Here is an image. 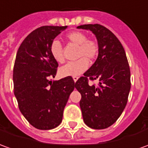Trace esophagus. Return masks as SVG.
Segmentation results:
<instances>
[{
	"mask_svg": "<svg viewBox=\"0 0 148 148\" xmlns=\"http://www.w3.org/2000/svg\"><path fill=\"white\" fill-rule=\"evenodd\" d=\"M73 79H74V82H76L77 81V79H78V77H77V76H74V77H73Z\"/></svg>",
	"mask_w": 148,
	"mask_h": 148,
	"instance_id": "1",
	"label": "esophagus"
}]
</instances>
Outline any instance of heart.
Returning a JSON list of instances; mask_svg holds the SVG:
<instances>
[{
	"mask_svg": "<svg viewBox=\"0 0 148 148\" xmlns=\"http://www.w3.org/2000/svg\"><path fill=\"white\" fill-rule=\"evenodd\" d=\"M65 38L71 44L77 46V58H80L76 62H68L59 70V74L62 77H74L78 76L87 70L89 62L95 59L99 53L98 42L88 39L86 34L80 31H72L65 35ZM50 53L53 58L56 62L62 63L64 62L63 49L61 42L58 40H53L49 46Z\"/></svg>",
	"mask_w": 148,
	"mask_h": 148,
	"instance_id": "1",
	"label": "heart"
}]
</instances>
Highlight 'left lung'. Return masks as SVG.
I'll use <instances>...</instances> for the list:
<instances>
[{
    "mask_svg": "<svg viewBox=\"0 0 148 148\" xmlns=\"http://www.w3.org/2000/svg\"><path fill=\"white\" fill-rule=\"evenodd\" d=\"M77 28L91 31L99 48L95 62L75 82L82 95L83 120L89 127L105 129L116 122L127 103L131 90L127 58L119 40L106 27L89 24ZM88 79L99 80L98 86H90Z\"/></svg>",
    "mask_w": 148,
    "mask_h": 148,
    "instance_id": "1",
    "label": "left lung"
}]
</instances>
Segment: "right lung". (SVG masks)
<instances>
[{
  "label": "right lung",
  "mask_w": 148,
  "mask_h": 148,
  "mask_svg": "<svg viewBox=\"0 0 148 148\" xmlns=\"http://www.w3.org/2000/svg\"><path fill=\"white\" fill-rule=\"evenodd\" d=\"M67 26L45 25L31 32L21 44L13 67V89L20 111L33 127L50 130L62 123L74 82L72 77L51 81L58 63L49 46Z\"/></svg>",
  "instance_id": "add662e5"
}]
</instances>
